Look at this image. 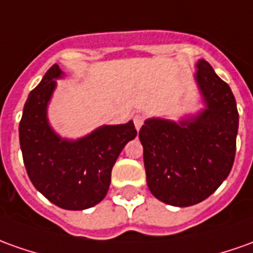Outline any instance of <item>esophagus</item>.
I'll return each mask as SVG.
<instances>
[{
  "instance_id": "esophagus-1",
  "label": "esophagus",
  "mask_w": 253,
  "mask_h": 253,
  "mask_svg": "<svg viewBox=\"0 0 253 253\" xmlns=\"http://www.w3.org/2000/svg\"><path fill=\"white\" fill-rule=\"evenodd\" d=\"M133 123H135V128L139 130L140 128H142V125H143L144 118L142 116H135L133 117Z\"/></svg>"
}]
</instances>
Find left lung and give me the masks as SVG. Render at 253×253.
<instances>
[{"label": "left lung", "instance_id": "1", "mask_svg": "<svg viewBox=\"0 0 253 253\" xmlns=\"http://www.w3.org/2000/svg\"><path fill=\"white\" fill-rule=\"evenodd\" d=\"M196 81L205 109L179 123L149 118L139 130L147 186L157 200L173 207L208 198L229 176L236 157L233 92L204 59L197 63Z\"/></svg>", "mask_w": 253, "mask_h": 253}]
</instances>
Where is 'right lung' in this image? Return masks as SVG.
Returning <instances> with one entry per match:
<instances>
[{
    "label": "right lung",
    "instance_id": "right-lung-1",
    "mask_svg": "<svg viewBox=\"0 0 253 253\" xmlns=\"http://www.w3.org/2000/svg\"><path fill=\"white\" fill-rule=\"evenodd\" d=\"M63 71L53 64L26 100L19 140L31 183L57 207L83 211L103 200L111 169L125 144L137 135L132 121L103 125L89 135L69 140L52 129L46 110Z\"/></svg>",
    "mask_w": 253,
    "mask_h": 253
}]
</instances>
